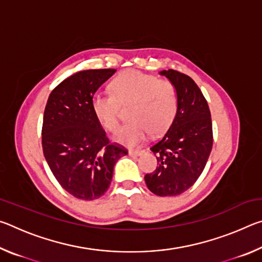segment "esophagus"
Listing matches in <instances>:
<instances>
[{
    "label": "esophagus",
    "mask_w": 262,
    "mask_h": 262,
    "mask_svg": "<svg viewBox=\"0 0 262 262\" xmlns=\"http://www.w3.org/2000/svg\"><path fill=\"white\" fill-rule=\"evenodd\" d=\"M144 152V150H142V149H136V150H129V155L130 156H140V155H142Z\"/></svg>",
    "instance_id": "obj_1"
}]
</instances>
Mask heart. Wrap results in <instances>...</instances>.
I'll use <instances>...</instances> for the list:
<instances>
[{
  "label": "heart",
  "instance_id": "heart-1",
  "mask_svg": "<svg viewBox=\"0 0 262 262\" xmlns=\"http://www.w3.org/2000/svg\"><path fill=\"white\" fill-rule=\"evenodd\" d=\"M178 91L168 79L129 70L112 82V94H96L91 99L95 117L106 130L115 133L120 125L121 106H129L128 121L117 140L134 145L149 133L159 135L167 130L178 113Z\"/></svg>",
  "mask_w": 262,
  "mask_h": 262
}]
</instances>
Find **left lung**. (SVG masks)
<instances>
[{
  "mask_svg": "<svg viewBox=\"0 0 262 262\" xmlns=\"http://www.w3.org/2000/svg\"><path fill=\"white\" fill-rule=\"evenodd\" d=\"M178 91V113L171 127L150 147L158 166L144 176L150 192L177 196L201 176L212 148V123L205 96L192 78L173 69L163 70Z\"/></svg>",
  "mask_w": 262,
  "mask_h": 262,
  "instance_id": "1",
  "label": "left lung"
}]
</instances>
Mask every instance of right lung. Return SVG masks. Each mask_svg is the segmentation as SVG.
<instances>
[{"mask_svg": "<svg viewBox=\"0 0 262 262\" xmlns=\"http://www.w3.org/2000/svg\"><path fill=\"white\" fill-rule=\"evenodd\" d=\"M115 69L83 70L66 78L48 97L41 129L43 156L61 187L81 200L104 195L113 167L128 154L111 143L91 107L95 92Z\"/></svg>", "mask_w": 262, "mask_h": 262, "instance_id": "add662e5", "label": "right lung"}]
</instances>
